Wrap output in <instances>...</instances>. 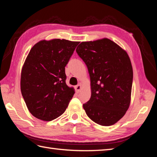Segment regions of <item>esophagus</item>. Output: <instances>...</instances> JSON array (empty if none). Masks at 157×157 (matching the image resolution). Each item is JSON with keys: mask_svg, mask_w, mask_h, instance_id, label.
<instances>
[{"mask_svg": "<svg viewBox=\"0 0 157 157\" xmlns=\"http://www.w3.org/2000/svg\"><path fill=\"white\" fill-rule=\"evenodd\" d=\"M75 91H76V92H77V93H78V92H80V90H81V89H82V86H81L80 84L77 85V86H75Z\"/></svg>", "mask_w": 157, "mask_h": 157, "instance_id": "1", "label": "esophagus"}]
</instances>
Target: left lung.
Returning <instances> with one entry per match:
<instances>
[{
  "mask_svg": "<svg viewBox=\"0 0 157 157\" xmlns=\"http://www.w3.org/2000/svg\"><path fill=\"white\" fill-rule=\"evenodd\" d=\"M76 52L90 78L91 97L83 105L86 115L101 125H114L131 101L133 69L128 53L108 38L82 42Z\"/></svg>",
  "mask_w": 157,
  "mask_h": 157,
  "instance_id": "left-lung-1",
  "label": "left lung"
}]
</instances>
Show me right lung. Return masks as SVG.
Listing matches in <instances>:
<instances>
[{
	"instance_id": "add662e5",
	"label": "right lung",
	"mask_w": 157,
	"mask_h": 157,
	"mask_svg": "<svg viewBox=\"0 0 157 157\" xmlns=\"http://www.w3.org/2000/svg\"><path fill=\"white\" fill-rule=\"evenodd\" d=\"M78 44L44 40L31 48L21 70V91L35 117L49 121L65 111L75 92L66 84L65 67Z\"/></svg>"
}]
</instances>
